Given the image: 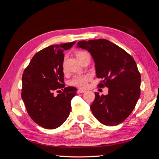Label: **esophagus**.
Instances as JSON below:
<instances>
[{
  "instance_id": "obj_1",
  "label": "esophagus",
  "mask_w": 159,
  "mask_h": 159,
  "mask_svg": "<svg viewBox=\"0 0 159 159\" xmlns=\"http://www.w3.org/2000/svg\"><path fill=\"white\" fill-rule=\"evenodd\" d=\"M85 91L84 90V89H78V90H77V92H78V93H79V94H80V93H83V92H85Z\"/></svg>"
}]
</instances>
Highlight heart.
Segmentation results:
<instances>
[{
  "label": "heart",
  "instance_id": "b5f03b06",
  "mask_svg": "<svg viewBox=\"0 0 159 159\" xmlns=\"http://www.w3.org/2000/svg\"><path fill=\"white\" fill-rule=\"evenodd\" d=\"M87 54H88L87 52L80 51L77 52L76 53V56L78 60H80L82 57ZM89 80H90V76H88V75H80V76H74L70 81V84L79 88L85 89L88 87V81Z\"/></svg>",
  "mask_w": 159,
  "mask_h": 159
}]
</instances>
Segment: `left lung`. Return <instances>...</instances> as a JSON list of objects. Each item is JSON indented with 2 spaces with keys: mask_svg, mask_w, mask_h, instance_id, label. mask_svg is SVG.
<instances>
[{
  "mask_svg": "<svg viewBox=\"0 0 159 159\" xmlns=\"http://www.w3.org/2000/svg\"><path fill=\"white\" fill-rule=\"evenodd\" d=\"M77 47L88 50L95 62L99 88H108L107 95L95 92L90 109L106 126L122 123L134 111L140 95L141 76L133 57L107 39L79 41Z\"/></svg>",
  "mask_w": 159,
  "mask_h": 159,
  "instance_id": "1",
  "label": "left lung"
}]
</instances>
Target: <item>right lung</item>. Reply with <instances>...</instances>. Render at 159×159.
<instances>
[{"mask_svg": "<svg viewBox=\"0 0 159 159\" xmlns=\"http://www.w3.org/2000/svg\"><path fill=\"white\" fill-rule=\"evenodd\" d=\"M75 43L51 45L37 52L23 74L21 98L31 119L44 129L59 127L70 115L77 89L65 87L63 52ZM60 89L63 92L54 96Z\"/></svg>", "mask_w": 159, "mask_h": 159, "instance_id": "right-lung-1", "label": "right lung"}]
</instances>
